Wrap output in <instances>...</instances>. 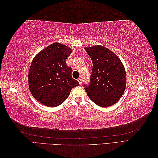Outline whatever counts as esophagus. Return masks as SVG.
<instances>
[{
  "label": "esophagus",
  "mask_w": 158,
  "mask_h": 158,
  "mask_svg": "<svg viewBox=\"0 0 158 158\" xmlns=\"http://www.w3.org/2000/svg\"><path fill=\"white\" fill-rule=\"evenodd\" d=\"M78 82H79V84H82V78H79L78 79Z\"/></svg>",
  "instance_id": "1"
}]
</instances>
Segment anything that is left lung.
Instances as JSON below:
<instances>
[{
  "label": "left lung",
  "instance_id": "1",
  "mask_svg": "<svg viewBox=\"0 0 158 158\" xmlns=\"http://www.w3.org/2000/svg\"><path fill=\"white\" fill-rule=\"evenodd\" d=\"M84 49L93 63L89 84H84V89L97 106H111L118 101L125 90V67L116 54L106 47L98 45Z\"/></svg>",
  "mask_w": 158,
  "mask_h": 158
}]
</instances>
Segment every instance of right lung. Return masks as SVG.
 <instances>
[{
    "label": "right lung",
    "instance_id": "add662e5",
    "mask_svg": "<svg viewBox=\"0 0 158 158\" xmlns=\"http://www.w3.org/2000/svg\"><path fill=\"white\" fill-rule=\"evenodd\" d=\"M72 49L55 43L41 51L33 59L28 73L30 92L44 106H60L69 97L71 89L79 85L72 77V69L66 59Z\"/></svg>",
    "mask_w": 158,
    "mask_h": 158
}]
</instances>
